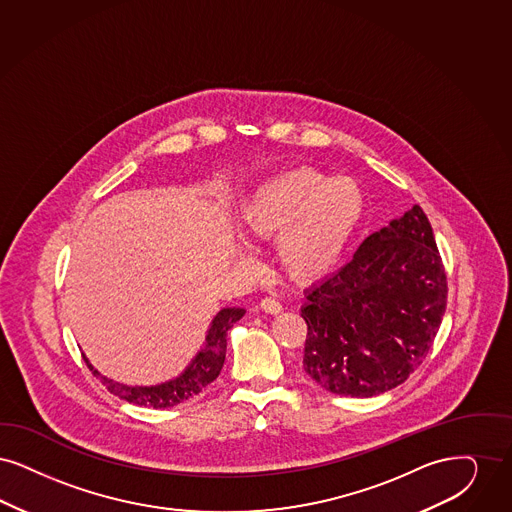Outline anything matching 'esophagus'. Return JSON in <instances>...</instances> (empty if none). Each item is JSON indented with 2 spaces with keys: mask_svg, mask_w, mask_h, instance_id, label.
Listing matches in <instances>:
<instances>
[{
  "mask_svg": "<svg viewBox=\"0 0 512 512\" xmlns=\"http://www.w3.org/2000/svg\"><path fill=\"white\" fill-rule=\"evenodd\" d=\"M260 310L277 315V313L283 310V306H281L279 300H275V298H271V296H266V298H262V302H260Z\"/></svg>",
  "mask_w": 512,
  "mask_h": 512,
  "instance_id": "esophagus-1",
  "label": "esophagus"
}]
</instances>
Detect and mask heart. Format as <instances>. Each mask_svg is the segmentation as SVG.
Returning a JSON list of instances; mask_svg holds the SVG:
<instances>
[{"label":"heart","instance_id":"heart-1","mask_svg":"<svg viewBox=\"0 0 512 512\" xmlns=\"http://www.w3.org/2000/svg\"><path fill=\"white\" fill-rule=\"evenodd\" d=\"M365 210L356 179L300 166L260 183L241 204V227L254 239H277L281 267L296 281L329 273Z\"/></svg>","mask_w":512,"mask_h":512}]
</instances>
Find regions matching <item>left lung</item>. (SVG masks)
I'll return each instance as SVG.
<instances>
[{
	"label": "left lung",
	"mask_w": 512,
	"mask_h": 512,
	"mask_svg": "<svg viewBox=\"0 0 512 512\" xmlns=\"http://www.w3.org/2000/svg\"><path fill=\"white\" fill-rule=\"evenodd\" d=\"M304 371L338 396L384 394L423 363L447 302L442 256L419 204L369 235L306 290Z\"/></svg>",
	"instance_id": "obj_1"
}]
</instances>
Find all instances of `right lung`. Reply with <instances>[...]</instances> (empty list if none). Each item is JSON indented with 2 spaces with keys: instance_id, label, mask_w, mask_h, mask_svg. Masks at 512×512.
Returning a JSON list of instances; mask_svg holds the SVG:
<instances>
[{
  "instance_id": "right-lung-1",
  "label": "right lung",
  "mask_w": 512,
  "mask_h": 512,
  "mask_svg": "<svg viewBox=\"0 0 512 512\" xmlns=\"http://www.w3.org/2000/svg\"><path fill=\"white\" fill-rule=\"evenodd\" d=\"M245 308H223L216 313L212 319V325L206 334L204 348L200 350L193 361L187 365V369L168 382L155 384V386H128L122 382H116L112 378L103 377L93 365L89 363L88 357L84 356V361L89 367V371L95 377L101 380V384L114 394L120 400L130 401L135 405L143 407H155V409H164V407H174L181 401L189 400L202 392L210 382H214L220 371H222L223 361H225V350H227V331L245 315Z\"/></svg>"
}]
</instances>
